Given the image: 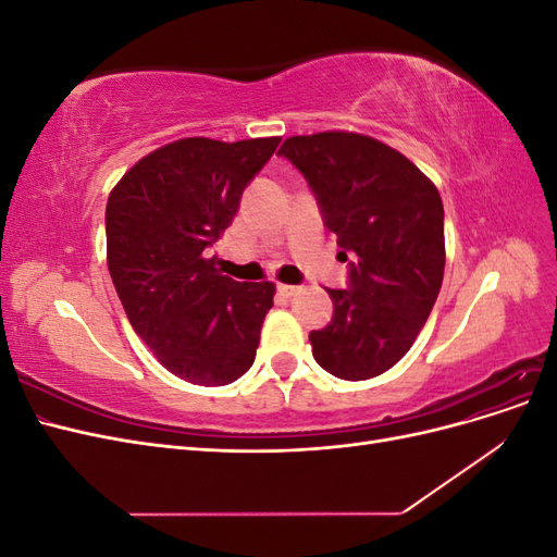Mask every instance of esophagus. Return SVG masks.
<instances>
[{"mask_svg":"<svg viewBox=\"0 0 557 557\" xmlns=\"http://www.w3.org/2000/svg\"><path fill=\"white\" fill-rule=\"evenodd\" d=\"M276 290H278L283 297H293V295H297V293H299L297 285H285V283H278V285H276Z\"/></svg>","mask_w":557,"mask_h":557,"instance_id":"1","label":"esophagus"}]
</instances>
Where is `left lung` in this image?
<instances>
[{
    "instance_id": "obj_1",
    "label": "left lung",
    "mask_w": 557,
    "mask_h": 557,
    "mask_svg": "<svg viewBox=\"0 0 557 557\" xmlns=\"http://www.w3.org/2000/svg\"><path fill=\"white\" fill-rule=\"evenodd\" d=\"M278 156L307 178L348 260L346 288H327L330 325L309 334L313 358L336 379H374L407 356L440 297L442 197L399 150L364 134L290 137Z\"/></svg>"
}]
</instances>
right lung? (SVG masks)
<instances>
[{
    "instance_id": "add662e5",
    "label": "right lung",
    "mask_w": 557,
    "mask_h": 557,
    "mask_svg": "<svg viewBox=\"0 0 557 557\" xmlns=\"http://www.w3.org/2000/svg\"><path fill=\"white\" fill-rule=\"evenodd\" d=\"M278 141L166 144L109 195L107 262L115 293L134 332L183 381L227 385L256 360L274 283L223 276L209 250Z\"/></svg>"
}]
</instances>
